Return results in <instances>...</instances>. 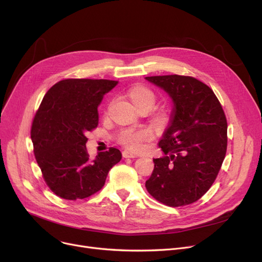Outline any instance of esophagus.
Segmentation results:
<instances>
[{
  "label": "esophagus",
  "instance_id": "esophagus-1",
  "mask_svg": "<svg viewBox=\"0 0 262 262\" xmlns=\"http://www.w3.org/2000/svg\"><path fill=\"white\" fill-rule=\"evenodd\" d=\"M122 155L124 158H136L137 157V155L135 153L129 152V150H123Z\"/></svg>",
  "mask_w": 262,
  "mask_h": 262
}]
</instances>
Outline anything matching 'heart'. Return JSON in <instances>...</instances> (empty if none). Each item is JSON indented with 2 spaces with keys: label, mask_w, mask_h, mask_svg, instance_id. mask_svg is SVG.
I'll use <instances>...</instances> for the list:
<instances>
[{
  "label": "heart",
  "mask_w": 262,
  "mask_h": 262,
  "mask_svg": "<svg viewBox=\"0 0 262 262\" xmlns=\"http://www.w3.org/2000/svg\"><path fill=\"white\" fill-rule=\"evenodd\" d=\"M126 98L137 109L147 108L149 110L156 101V94L146 86L137 85L127 90ZM147 138L148 133L144 129H125L120 133L119 142L127 148L137 149Z\"/></svg>",
  "instance_id": "heart-1"
}]
</instances>
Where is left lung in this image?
I'll list each match as a JSON object with an SVG mask.
<instances>
[{
	"mask_svg": "<svg viewBox=\"0 0 262 262\" xmlns=\"http://www.w3.org/2000/svg\"><path fill=\"white\" fill-rule=\"evenodd\" d=\"M166 91L174 108L159 141L163 156L153 159L148 193L170 207L196 202L209 190L227 147V121L213 91L191 76L145 77Z\"/></svg>",
	"mask_w": 262,
	"mask_h": 262,
	"instance_id": "obj_1",
	"label": "left lung"
}]
</instances>
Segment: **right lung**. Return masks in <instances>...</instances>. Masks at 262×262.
<instances>
[{"label": "right lung", "mask_w": 262, "mask_h": 262, "mask_svg": "<svg viewBox=\"0 0 262 262\" xmlns=\"http://www.w3.org/2000/svg\"><path fill=\"white\" fill-rule=\"evenodd\" d=\"M116 80L70 78L49 89L34 118L31 138L49 188L64 200L86 199L102 189L122 154L110 147L91 158L87 134L99 124L98 107Z\"/></svg>", "instance_id": "add662e5"}]
</instances>
